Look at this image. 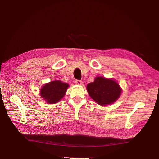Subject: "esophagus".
<instances>
[{"mask_svg":"<svg viewBox=\"0 0 159 159\" xmlns=\"http://www.w3.org/2000/svg\"><path fill=\"white\" fill-rule=\"evenodd\" d=\"M82 84H83V83H82V82L81 80H75V84L80 86V85H82Z\"/></svg>","mask_w":159,"mask_h":159,"instance_id":"1","label":"esophagus"}]
</instances>
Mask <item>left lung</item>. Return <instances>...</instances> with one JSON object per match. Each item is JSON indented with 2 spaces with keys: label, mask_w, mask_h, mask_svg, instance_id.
Returning <instances> with one entry per match:
<instances>
[{
  "label": "left lung",
  "mask_w": 159,
  "mask_h": 159,
  "mask_svg": "<svg viewBox=\"0 0 159 159\" xmlns=\"http://www.w3.org/2000/svg\"><path fill=\"white\" fill-rule=\"evenodd\" d=\"M90 97L101 106L110 105L117 101L122 93V88L113 78L96 77L94 82L86 86Z\"/></svg>",
  "instance_id": "left-lung-1"
}]
</instances>
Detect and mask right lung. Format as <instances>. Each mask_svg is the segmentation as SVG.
<instances>
[{
  "mask_svg": "<svg viewBox=\"0 0 159 159\" xmlns=\"http://www.w3.org/2000/svg\"><path fill=\"white\" fill-rule=\"evenodd\" d=\"M69 88L68 83L55 80L46 83L40 89V95L48 104H54L61 101Z\"/></svg>",
  "mask_w": 159,
  "mask_h": 159,
  "instance_id": "right-lung-1",
  "label": "right lung"
}]
</instances>
